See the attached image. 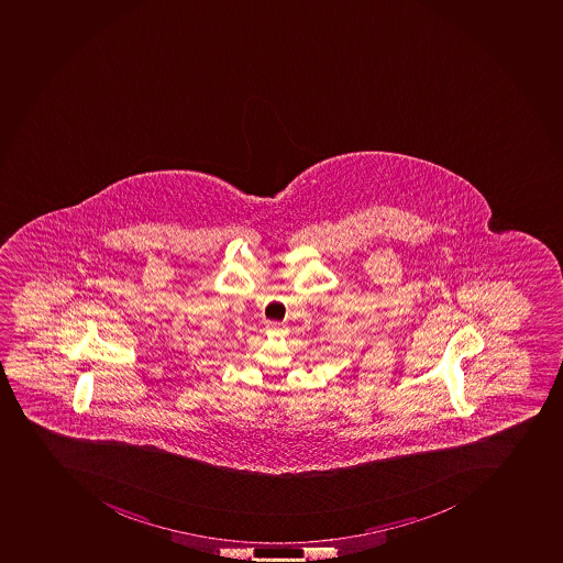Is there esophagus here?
I'll return each mask as SVG.
<instances>
[{
  "mask_svg": "<svg viewBox=\"0 0 563 563\" xmlns=\"http://www.w3.org/2000/svg\"><path fill=\"white\" fill-rule=\"evenodd\" d=\"M273 331H275L276 335H284V331L279 330L278 327H276V324H273Z\"/></svg>",
  "mask_w": 563,
  "mask_h": 563,
  "instance_id": "1",
  "label": "esophagus"
}]
</instances>
